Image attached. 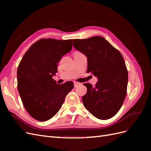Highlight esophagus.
<instances>
[{
    "label": "esophagus",
    "mask_w": 151,
    "mask_h": 151,
    "mask_svg": "<svg viewBox=\"0 0 151 151\" xmlns=\"http://www.w3.org/2000/svg\"><path fill=\"white\" fill-rule=\"evenodd\" d=\"M74 87H75V88H76V87L79 86H80L81 84V83H79V82H77V81H74Z\"/></svg>",
    "instance_id": "1"
}]
</instances>
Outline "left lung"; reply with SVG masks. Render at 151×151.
Segmentation results:
<instances>
[{
    "label": "left lung",
    "instance_id": "left-lung-1",
    "mask_svg": "<svg viewBox=\"0 0 151 151\" xmlns=\"http://www.w3.org/2000/svg\"><path fill=\"white\" fill-rule=\"evenodd\" d=\"M73 45L88 58L87 72L98 78L95 86L83 84L85 108L98 119L107 120L120 110L127 94L128 71L121 53L101 36L72 40Z\"/></svg>",
    "mask_w": 151,
    "mask_h": 151
}]
</instances>
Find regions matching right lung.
Listing matches in <instances>:
<instances>
[{
  "label": "right lung",
  "mask_w": 151,
  "mask_h": 151,
  "mask_svg": "<svg viewBox=\"0 0 151 151\" xmlns=\"http://www.w3.org/2000/svg\"><path fill=\"white\" fill-rule=\"evenodd\" d=\"M72 45V40L42 38L21 59L17 70V89L25 109L35 120L44 122L55 115L74 88L72 81L57 84L52 79L57 63Z\"/></svg>",
  "instance_id": "1"
}]
</instances>
